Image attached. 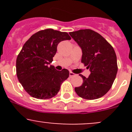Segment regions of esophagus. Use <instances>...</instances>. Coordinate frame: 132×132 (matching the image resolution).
Wrapping results in <instances>:
<instances>
[{"label":"esophagus","mask_w":132,"mask_h":132,"mask_svg":"<svg viewBox=\"0 0 132 132\" xmlns=\"http://www.w3.org/2000/svg\"><path fill=\"white\" fill-rule=\"evenodd\" d=\"M75 76H76V75L73 73L72 72H70V78H72V77H75Z\"/></svg>","instance_id":"34e87169"}]
</instances>
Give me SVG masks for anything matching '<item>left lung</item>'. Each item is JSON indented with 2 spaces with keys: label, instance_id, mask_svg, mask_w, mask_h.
<instances>
[{
  "label": "left lung",
  "instance_id": "1",
  "mask_svg": "<svg viewBox=\"0 0 132 132\" xmlns=\"http://www.w3.org/2000/svg\"><path fill=\"white\" fill-rule=\"evenodd\" d=\"M82 49L81 62L89 69L88 78L80 74L83 84L75 87L76 93L86 100H95L104 96L111 88L118 64L112 46L100 34L91 29H82L69 33Z\"/></svg>",
  "mask_w": 132,
  "mask_h": 132
}]
</instances>
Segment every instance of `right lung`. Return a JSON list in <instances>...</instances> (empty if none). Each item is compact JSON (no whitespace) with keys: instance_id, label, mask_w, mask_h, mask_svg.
<instances>
[{"instance_id":"right-lung-1","label":"right lung","mask_w":132,"mask_h":132,"mask_svg":"<svg viewBox=\"0 0 132 132\" xmlns=\"http://www.w3.org/2000/svg\"><path fill=\"white\" fill-rule=\"evenodd\" d=\"M67 32L52 29L40 30L25 42L16 59L18 79L25 91L33 98L49 99L59 91L70 72L55 70L50 63L61 41L70 40Z\"/></svg>"}]
</instances>
